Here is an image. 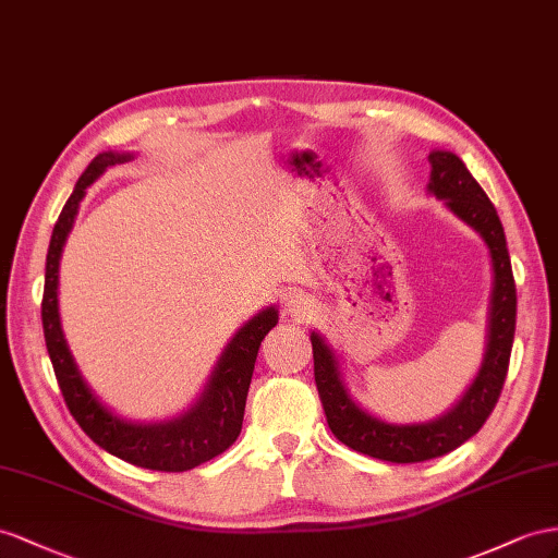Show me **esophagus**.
<instances>
[{
	"mask_svg": "<svg viewBox=\"0 0 558 558\" xmlns=\"http://www.w3.org/2000/svg\"><path fill=\"white\" fill-rule=\"evenodd\" d=\"M311 299L302 292H292L288 299H284V308H288L290 316H306L311 311Z\"/></svg>",
	"mask_w": 558,
	"mask_h": 558,
	"instance_id": "obj_1",
	"label": "esophagus"
}]
</instances>
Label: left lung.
<instances>
[{"mask_svg": "<svg viewBox=\"0 0 558 558\" xmlns=\"http://www.w3.org/2000/svg\"><path fill=\"white\" fill-rule=\"evenodd\" d=\"M428 165H432L426 183L428 195L440 199L457 219L476 231L490 254L493 288L488 318H485V349L474 381L469 384L460 401L440 417L415 424H393L373 415L355 401L341 373L337 351L320 332H311L313 375H316V387L332 434L353 450L396 464L434 460L460 448L478 432L490 417L502 391L513 327H517V284H513L505 228L493 203L454 153L432 150Z\"/></svg>", "mask_w": 558, "mask_h": 558, "instance_id": "1", "label": "left lung"}]
</instances>
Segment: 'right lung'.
Here are the masks:
<instances>
[{
  "mask_svg": "<svg viewBox=\"0 0 558 558\" xmlns=\"http://www.w3.org/2000/svg\"><path fill=\"white\" fill-rule=\"evenodd\" d=\"M130 160H134V153H98L82 171L73 195L68 197L53 226L47 252L41 325H45L47 351L70 415L98 448L143 469L189 471L231 448L240 436L256 353L264 337L278 325V308L266 306L240 327L221 351L203 393L181 415L160 422H134L108 408L80 373L75 355L68 347L59 313V266L65 240L73 231L80 203L89 185L108 167Z\"/></svg>",
  "mask_w": 558,
  "mask_h": 558,
  "instance_id": "add662e5",
  "label": "right lung"
}]
</instances>
